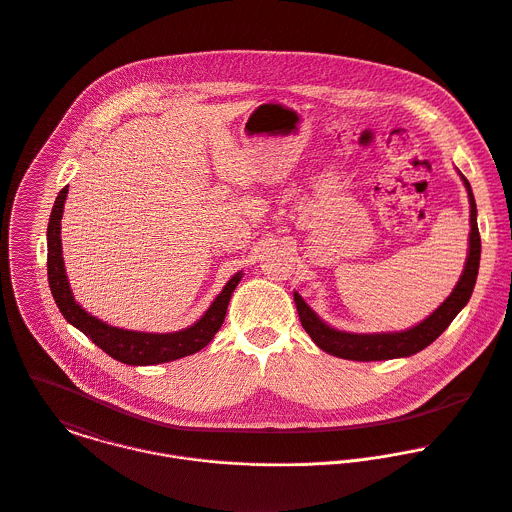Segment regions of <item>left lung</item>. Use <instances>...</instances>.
I'll return each mask as SVG.
<instances>
[{
    "instance_id": "obj_1",
    "label": "left lung",
    "mask_w": 512,
    "mask_h": 512,
    "mask_svg": "<svg viewBox=\"0 0 512 512\" xmlns=\"http://www.w3.org/2000/svg\"><path fill=\"white\" fill-rule=\"evenodd\" d=\"M467 192H469V204H471V232H469V256L465 262V270L451 292V296L421 324L405 330V332H387V334H347L330 328L326 322H322L316 312L302 300L298 292H294V302L298 308L300 322L308 336L314 343L324 349L326 353H332L341 359H353V361H381V359H395V357H409L421 349H425L429 343L437 340L449 324L455 320V316L467 306L471 300L477 274H479V262H481V236L477 226V204L471 190V184L465 176H461Z\"/></svg>"
}]
</instances>
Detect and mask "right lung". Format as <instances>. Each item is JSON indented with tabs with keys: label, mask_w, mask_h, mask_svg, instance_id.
<instances>
[{
	"label": "right lung",
	"mask_w": 512,
	"mask_h": 512,
	"mask_svg": "<svg viewBox=\"0 0 512 512\" xmlns=\"http://www.w3.org/2000/svg\"><path fill=\"white\" fill-rule=\"evenodd\" d=\"M65 198H67V186L61 188L59 196L55 198V204L49 216V226H47V280H49L53 300L59 312L63 314V318L71 326L81 330L89 340L99 345L113 359L127 365L167 363L184 355H192L200 351L204 345H208L226 318L232 292L242 280V274L240 272L234 274L228 280V284L222 288V292L216 296L212 306L206 310V314L186 330H180L174 334H145V332H133V330H121V328L109 326L99 318L87 314L71 294L63 256H61V216H63Z\"/></svg>",
	"instance_id": "1"
}]
</instances>
